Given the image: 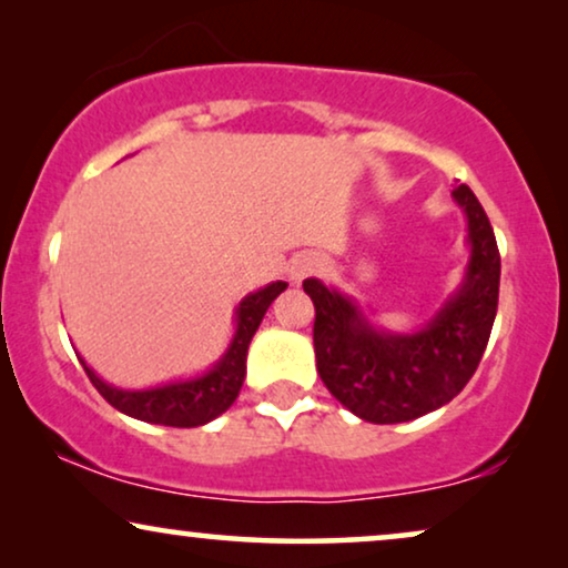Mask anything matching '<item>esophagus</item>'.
Wrapping results in <instances>:
<instances>
[{
	"label": "esophagus",
	"mask_w": 568,
	"mask_h": 568,
	"mask_svg": "<svg viewBox=\"0 0 568 568\" xmlns=\"http://www.w3.org/2000/svg\"><path fill=\"white\" fill-rule=\"evenodd\" d=\"M320 267H322V264L314 254H298V256H293L291 264H288V277L293 280V283H304L306 277L316 275Z\"/></svg>",
	"instance_id": "34e87169"
}]
</instances>
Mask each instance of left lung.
<instances>
[{
    "label": "left lung",
    "mask_w": 568,
    "mask_h": 568,
    "mask_svg": "<svg viewBox=\"0 0 568 568\" xmlns=\"http://www.w3.org/2000/svg\"><path fill=\"white\" fill-rule=\"evenodd\" d=\"M452 196L465 210L470 262L459 291L423 329H376L353 298L314 277L304 280L316 308L314 353L324 387L368 423H405L447 405L470 382L488 345L501 256L473 189L459 184Z\"/></svg>",
    "instance_id": "left-lung-1"
}]
</instances>
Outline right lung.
<instances>
[{"instance_id": "add662e5", "label": "right lung", "mask_w": 568, "mask_h": 568, "mask_svg": "<svg viewBox=\"0 0 568 568\" xmlns=\"http://www.w3.org/2000/svg\"><path fill=\"white\" fill-rule=\"evenodd\" d=\"M285 288H288V283L277 280V283H270L267 288L248 293L236 308V335H233L229 351L207 374L194 376V379L171 382L150 389H116L105 384L85 361H82V368H85L90 382L101 392L105 403L116 407L119 413L130 415V418L173 428L205 426V423L229 410L233 399L239 397L246 376L248 343H252L254 332L260 329L262 316L267 314L272 301Z\"/></svg>"}]
</instances>
